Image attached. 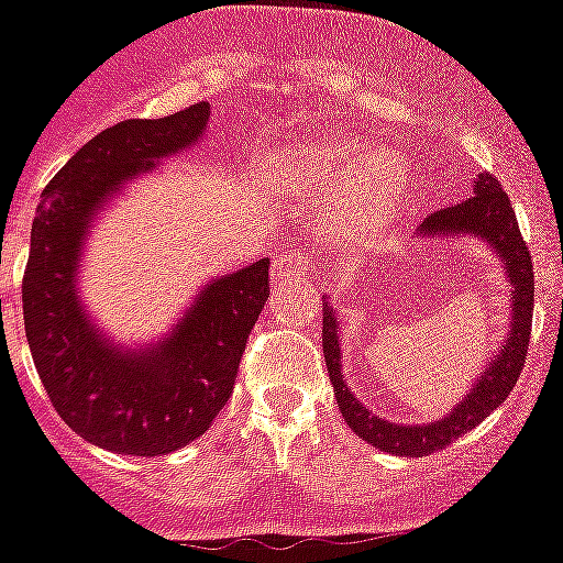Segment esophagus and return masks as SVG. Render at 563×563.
I'll return each instance as SVG.
<instances>
[{
    "mask_svg": "<svg viewBox=\"0 0 563 563\" xmlns=\"http://www.w3.org/2000/svg\"><path fill=\"white\" fill-rule=\"evenodd\" d=\"M309 268V257L306 254H291V251H283L274 257L272 266V283L274 286H286V283L300 280Z\"/></svg>",
    "mask_w": 563,
    "mask_h": 563,
    "instance_id": "esophagus-1",
    "label": "esophagus"
}]
</instances>
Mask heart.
Masks as SVG:
<instances>
[{
	"label": "heart",
	"mask_w": 563,
	"mask_h": 563,
	"mask_svg": "<svg viewBox=\"0 0 563 563\" xmlns=\"http://www.w3.org/2000/svg\"><path fill=\"white\" fill-rule=\"evenodd\" d=\"M272 178L300 213L323 222L335 240L361 242L393 217L408 176L393 153L335 141L291 155Z\"/></svg>",
	"instance_id": "obj_1"
}]
</instances>
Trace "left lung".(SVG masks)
Wrapping results in <instances>:
<instances>
[{"label": "left lung", "mask_w": 563, "mask_h": 563, "mask_svg": "<svg viewBox=\"0 0 563 563\" xmlns=\"http://www.w3.org/2000/svg\"><path fill=\"white\" fill-rule=\"evenodd\" d=\"M416 240H479L486 249L495 251L497 263L504 268L506 280L511 286L509 297V332L504 344L488 358L486 369L474 378L472 390L465 393L463 401L454 405L440 419L431 422H390L385 416H376L367 405L350 390L341 364V341H338V314L332 306H323V358L329 367V382L335 387L338 408L344 422L358 433L361 440L369 442L378 451L396 456H428L442 451L474 424H479L492 410L504 405V399L518 385L523 358L529 350V332H532V303H534V274L532 257H529L527 242L520 236L518 219L509 205V196L495 176L479 173L474 181L472 196L451 208L433 210L416 225ZM327 300V297H323Z\"/></svg>", "instance_id": "obj_1"}]
</instances>
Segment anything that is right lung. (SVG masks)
<instances>
[{"instance_id":"obj_1","label":"right lung","mask_w":563,"mask_h":563,"mask_svg":"<svg viewBox=\"0 0 563 563\" xmlns=\"http://www.w3.org/2000/svg\"><path fill=\"white\" fill-rule=\"evenodd\" d=\"M210 107L123 121L77 150L43 190L22 280L25 335L63 422L112 454L162 456L199 440L225 408L249 332L268 300V257L213 277L158 341L126 346L80 295L95 222L130 185L202 144Z\"/></svg>"}]
</instances>
